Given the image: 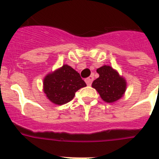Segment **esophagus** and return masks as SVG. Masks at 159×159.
Masks as SVG:
<instances>
[{
  "label": "esophagus",
  "instance_id": "34e87169",
  "mask_svg": "<svg viewBox=\"0 0 159 159\" xmlns=\"http://www.w3.org/2000/svg\"><path fill=\"white\" fill-rule=\"evenodd\" d=\"M93 80H94L93 76H90L85 80V82H86V84H88V86H91L92 84V81H93Z\"/></svg>",
  "mask_w": 159,
  "mask_h": 159
}]
</instances>
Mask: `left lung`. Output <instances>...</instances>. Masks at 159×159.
Masks as SVG:
<instances>
[{
	"label": "left lung",
	"mask_w": 159,
	"mask_h": 159,
	"mask_svg": "<svg viewBox=\"0 0 159 159\" xmlns=\"http://www.w3.org/2000/svg\"><path fill=\"white\" fill-rule=\"evenodd\" d=\"M96 71L99 77L93 81L92 86L99 92L102 100L114 102L122 98L127 88L125 79L111 66H102Z\"/></svg>",
	"instance_id": "1"
}]
</instances>
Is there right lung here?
I'll return each instance as SVG.
<instances>
[{"label":"right lung","instance_id":"right-lung-1","mask_svg":"<svg viewBox=\"0 0 159 159\" xmlns=\"http://www.w3.org/2000/svg\"><path fill=\"white\" fill-rule=\"evenodd\" d=\"M86 86L80 74L67 64L43 79V92L49 100L57 105L70 102L79 89Z\"/></svg>","mask_w":159,"mask_h":159}]
</instances>
